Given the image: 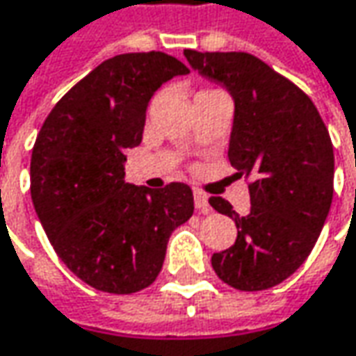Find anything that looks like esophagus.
Here are the masks:
<instances>
[{
    "instance_id": "34e87169",
    "label": "esophagus",
    "mask_w": 356,
    "mask_h": 356,
    "mask_svg": "<svg viewBox=\"0 0 356 356\" xmlns=\"http://www.w3.org/2000/svg\"><path fill=\"white\" fill-rule=\"evenodd\" d=\"M194 204L202 213L210 212V204H208V196L202 190H194Z\"/></svg>"
}]
</instances>
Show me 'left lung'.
<instances>
[{
  "label": "left lung",
  "instance_id": "left-lung-1",
  "mask_svg": "<svg viewBox=\"0 0 356 356\" xmlns=\"http://www.w3.org/2000/svg\"><path fill=\"white\" fill-rule=\"evenodd\" d=\"M184 55L232 95L227 158L236 178L252 176L245 216L227 200L210 198L238 227L236 243L212 255L213 271L239 291L269 289L303 266L327 220L335 176L329 130L303 90L250 53Z\"/></svg>",
  "mask_w": 356,
  "mask_h": 356
}]
</instances>
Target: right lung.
Returning a JSON list of instances; mask_svg holds the SVG:
<instances>
[{
    "mask_svg": "<svg viewBox=\"0 0 356 356\" xmlns=\"http://www.w3.org/2000/svg\"><path fill=\"white\" fill-rule=\"evenodd\" d=\"M190 69L160 51L106 59L45 118L31 152V200L53 250L104 293H136L156 280L172 232L194 213L190 186L124 182L127 148L143 140L146 108Z\"/></svg>",
    "mask_w": 356,
    "mask_h": 356,
    "instance_id": "1",
    "label": "right lung"
}]
</instances>
